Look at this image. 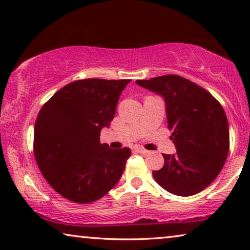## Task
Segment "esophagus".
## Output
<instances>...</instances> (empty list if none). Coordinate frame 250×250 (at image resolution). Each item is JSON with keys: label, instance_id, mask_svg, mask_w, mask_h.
Here are the masks:
<instances>
[{"label": "esophagus", "instance_id": "obj_1", "mask_svg": "<svg viewBox=\"0 0 250 250\" xmlns=\"http://www.w3.org/2000/svg\"><path fill=\"white\" fill-rule=\"evenodd\" d=\"M135 150H136V151H138V152L142 153V155H146V153L149 152L148 150H146L145 148H142V146H135Z\"/></svg>", "mask_w": 250, "mask_h": 250}]
</instances>
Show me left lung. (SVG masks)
<instances>
[{"mask_svg":"<svg viewBox=\"0 0 250 250\" xmlns=\"http://www.w3.org/2000/svg\"><path fill=\"white\" fill-rule=\"evenodd\" d=\"M164 99L174 155H163L156 182L168 192L188 197L207 188L223 168L230 146L229 123L220 102L199 85L177 75L136 81Z\"/></svg>","mask_w":250,"mask_h":250,"instance_id":"left-lung-1","label":"left lung"}]
</instances>
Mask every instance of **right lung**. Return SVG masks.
Here are the masks:
<instances>
[{"mask_svg": "<svg viewBox=\"0 0 250 250\" xmlns=\"http://www.w3.org/2000/svg\"><path fill=\"white\" fill-rule=\"evenodd\" d=\"M131 80L75 81L43 105L34 129V155L41 173L58 193L77 204L100 199L124 172L129 148L100 143Z\"/></svg>", "mask_w": 250, "mask_h": 250, "instance_id": "right-lung-1", "label": "right lung"}]
</instances>
